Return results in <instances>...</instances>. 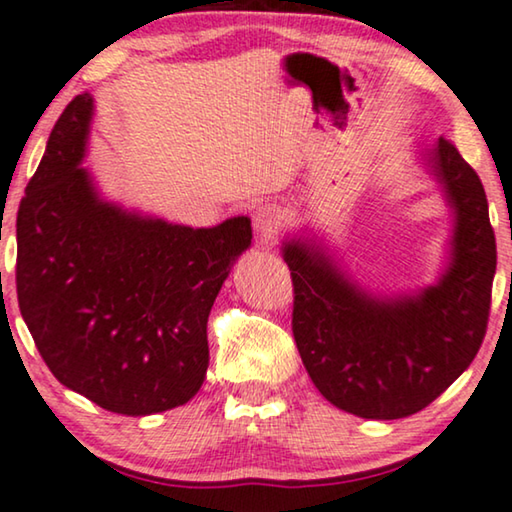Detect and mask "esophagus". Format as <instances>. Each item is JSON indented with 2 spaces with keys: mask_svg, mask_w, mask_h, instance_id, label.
Masks as SVG:
<instances>
[{
  "mask_svg": "<svg viewBox=\"0 0 512 512\" xmlns=\"http://www.w3.org/2000/svg\"><path fill=\"white\" fill-rule=\"evenodd\" d=\"M279 226H281V214L277 207L261 205L254 212V231L261 242H265V244L272 242L274 235L279 233Z\"/></svg>",
  "mask_w": 512,
  "mask_h": 512,
  "instance_id": "obj_1",
  "label": "esophagus"
}]
</instances>
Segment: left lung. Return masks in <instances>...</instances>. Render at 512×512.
I'll return each mask as SVG.
<instances>
[{"instance_id":"1","label":"left lung","mask_w":512,"mask_h":512,"mask_svg":"<svg viewBox=\"0 0 512 512\" xmlns=\"http://www.w3.org/2000/svg\"><path fill=\"white\" fill-rule=\"evenodd\" d=\"M422 166L453 214L446 265L434 284L372 293L314 228L288 233L293 337L318 392L367 420H397L432 404L476 358L490 316L496 242L483 182L439 138Z\"/></svg>"}]
</instances>
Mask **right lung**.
I'll use <instances>...</instances> for the list:
<instances>
[{
  "mask_svg": "<svg viewBox=\"0 0 512 512\" xmlns=\"http://www.w3.org/2000/svg\"><path fill=\"white\" fill-rule=\"evenodd\" d=\"M92 117L90 94L64 108L20 201L18 305L59 383L152 416L201 390L207 316L251 247V219L191 228L103 198L83 166Z\"/></svg>",
  "mask_w": 512,
  "mask_h": 512,
  "instance_id": "obj_1",
  "label": "right lung"
}]
</instances>
